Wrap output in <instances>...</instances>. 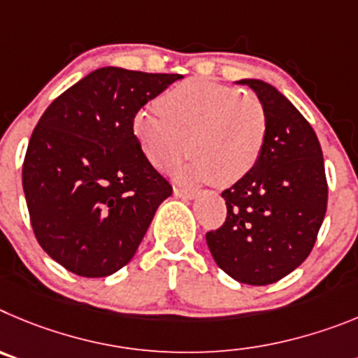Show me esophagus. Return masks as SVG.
<instances>
[{
  "label": "esophagus",
  "instance_id": "34e87169",
  "mask_svg": "<svg viewBox=\"0 0 358 358\" xmlns=\"http://www.w3.org/2000/svg\"><path fill=\"white\" fill-rule=\"evenodd\" d=\"M173 192H175L176 198H182V199H194L196 196H198V192L196 191H191V189H178V187H176Z\"/></svg>",
  "mask_w": 358,
  "mask_h": 358
}]
</instances>
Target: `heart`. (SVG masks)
I'll list each match as a JSON object with an SVG mask.
<instances>
[{"label":"heart","mask_w":358,"mask_h":358,"mask_svg":"<svg viewBox=\"0 0 358 358\" xmlns=\"http://www.w3.org/2000/svg\"><path fill=\"white\" fill-rule=\"evenodd\" d=\"M157 107L135 112L131 134L157 167L169 166L189 148L194 157L185 166L173 167L178 180L231 187L259 164L269 123L266 108L253 96L192 78L160 96Z\"/></svg>","instance_id":"obj_1"}]
</instances>
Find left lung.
Returning a JSON list of instances; mask_svg holds the SVG:
<instances>
[{"label": "left lung", "instance_id": "1", "mask_svg": "<svg viewBox=\"0 0 358 358\" xmlns=\"http://www.w3.org/2000/svg\"><path fill=\"white\" fill-rule=\"evenodd\" d=\"M255 92L267 114V141L250 175L223 192L227 221L207 244L228 276L269 285L312 251L327 214L323 151L307 119L271 83L235 82Z\"/></svg>", "mask_w": 358, "mask_h": 358}]
</instances>
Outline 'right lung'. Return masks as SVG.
Masks as SVG:
<instances>
[{"label":"right lung","instance_id":"obj_1","mask_svg":"<svg viewBox=\"0 0 358 358\" xmlns=\"http://www.w3.org/2000/svg\"><path fill=\"white\" fill-rule=\"evenodd\" d=\"M182 78L99 67L38 119L22 189L38 244L67 271L85 278L119 271L171 196L135 141L131 119Z\"/></svg>","mask_w":358,"mask_h":358}]
</instances>
